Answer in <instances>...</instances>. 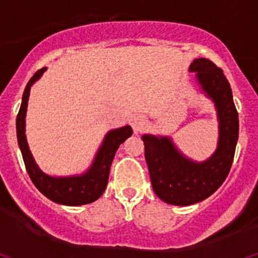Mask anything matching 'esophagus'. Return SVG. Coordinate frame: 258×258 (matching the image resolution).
I'll return each instance as SVG.
<instances>
[{
  "mask_svg": "<svg viewBox=\"0 0 258 258\" xmlns=\"http://www.w3.org/2000/svg\"><path fill=\"white\" fill-rule=\"evenodd\" d=\"M146 124V119L144 118V116H140V114H136L132 118V126H133V130H134L135 134H138L139 132H141L142 129H144Z\"/></svg>",
  "mask_w": 258,
  "mask_h": 258,
  "instance_id": "obj_1",
  "label": "esophagus"
}]
</instances>
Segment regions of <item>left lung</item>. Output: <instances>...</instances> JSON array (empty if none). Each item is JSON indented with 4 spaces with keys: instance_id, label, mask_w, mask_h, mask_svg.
Masks as SVG:
<instances>
[{
    "instance_id": "left-lung-1",
    "label": "left lung",
    "mask_w": 258,
    "mask_h": 258,
    "mask_svg": "<svg viewBox=\"0 0 258 258\" xmlns=\"http://www.w3.org/2000/svg\"><path fill=\"white\" fill-rule=\"evenodd\" d=\"M200 90L214 104L219 123L215 152L203 161L184 155L170 136L142 135L145 157L154 192L168 205L190 206L214 194L225 182L233 163L239 120L231 86L220 68L207 58L189 67Z\"/></svg>"
}]
</instances>
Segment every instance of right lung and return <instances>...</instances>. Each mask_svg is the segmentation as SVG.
<instances>
[{
  "mask_svg": "<svg viewBox=\"0 0 258 258\" xmlns=\"http://www.w3.org/2000/svg\"><path fill=\"white\" fill-rule=\"evenodd\" d=\"M46 68H41L28 81L22 95L20 110L17 117V135L22 159L30 178L39 191L52 202L63 206H82L97 201L103 195L109 180L110 167L117 149L126 139L133 135L130 125L112 129L107 132L99 149L93 159V163L87 171L73 176L53 177L40 170L26 139V112L30 91L33 84L39 80Z\"/></svg>",
  "mask_w": 258,
  "mask_h": 258,
  "instance_id": "1",
  "label": "right lung"
}]
</instances>
